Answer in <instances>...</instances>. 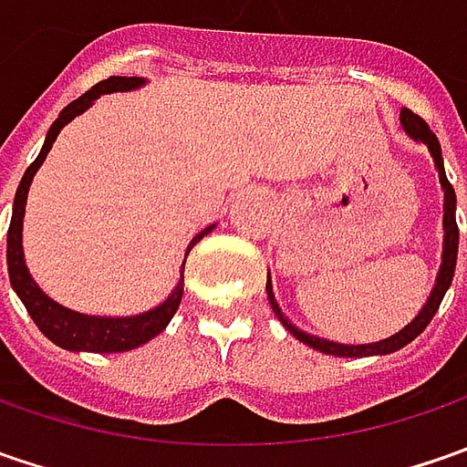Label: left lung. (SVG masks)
<instances>
[{
	"instance_id": "8db88e82",
	"label": "left lung",
	"mask_w": 467,
	"mask_h": 467,
	"mask_svg": "<svg viewBox=\"0 0 467 467\" xmlns=\"http://www.w3.org/2000/svg\"><path fill=\"white\" fill-rule=\"evenodd\" d=\"M400 124H403L405 132L413 137L416 142H423V145L429 148V153H431V158H434V166H437V171H440L441 189H444V249H441V267H440V275H437V285H434V291H431L429 301L423 304V309L419 312V317H416L410 325H405L400 332L389 335V337L379 340V343L346 346V343H332V340H325V337H317V335H309V332L294 327V325L283 317V312H280L278 301H275V294H273V283H270V275H267V285H265V288H267V298H270L273 312L278 314V319L285 325V330L291 332L294 337H298L304 346L319 350V353L346 356V358H361V356H385V353H392V350L405 348L410 340H416V337L426 330V325L431 322V317H434L437 309H440L441 298H444L447 288H450V283H452V275H455V262H458V242H460L458 221H455V202H458V197H455V189H452V184L447 182V173H444L440 140H437V135L429 130V124H426L419 114H413V111H408V109L400 111Z\"/></svg>"
}]
</instances>
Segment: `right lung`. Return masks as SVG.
<instances>
[{
    "label": "right lung",
    "instance_id": "add662e5",
    "mask_svg": "<svg viewBox=\"0 0 467 467\" xmlns=\"http://www.w3.org/2000/svg\"><path fill=\"white\" fill-rule=\"evenodd\" d=\"M140 85H145V78H109L93 85L88 93H82L80 99L72 100L67 109H62L59 119L51 124L48 135H46L44 148L38 158L27 166V171L20 179V187L15 192V205H12V221H9L7 231V270L9 283L15 288V294L26 304L27 314L33 317V322L38 325V330L44 332L51 343H57L59 348L67 350H90V353H124V350L140 348L148 340H153L158 332L166 330L171 317L176 314L179 304H182V294H184V262H187L189 249L200 242L205 234H210L215 225H207L205 231H200L192 244L187 246V254L182 262V280L176 283V288L171 291V296L158 304L150 312L135 314V317H90V314H80L67 309L62 304H57L54 298H48L36 285V280L30 278L26 265V254H23V218H26V202L30 182L36 176V171L41 169L46 155L51 150L57 135L62 132L67 121L80 117L85 109L93 106V100L100 99L103 93H117V90H135Z\"/></svg>",
    "mask_w": 467,
    "mask_h": 467
}]
</instances>
